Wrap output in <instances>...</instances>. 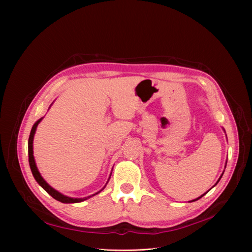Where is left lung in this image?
<instances>
[{
	"label": "left lung",
	"mask_w": 252,
	"mask_h": 252,
	"mask_svg": "<svg viewBox=\"0 0 252 252\" xmlns=\"http://www.w3.org/2000/svg\"><path fill=\"white\" fill-rule=\"evenodd\" d=\"M221 176H222V175H221ZM221 176H220V178H221ZM220 180H219V181H220ZM219 181H218V182H219ZM204 194H206V193H204ZM204 194H203V195H201L200 197H198V198H196V199H194V200H192V201H195V200H198V199H200V198H201L202 196H204Z\"/></svg>",
	"instance_id": "8db88e82"
}]
</instances>
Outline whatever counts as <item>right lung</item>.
Wrapping results in <instances>:
<instances>
[{"mask_svg":"<svg viewBox=\"0 0 252 252\" xmlns=\"http://www.w3.org/2000/svg\"><path fill=\"white\" fill-rule=\"evenodd\" d=\"M42 121L41 119H38V121L33 125L32 130H31V135H30V138H29V161H30V166H31V169H32V173L35 179V181L38 183L39 186H42V188H44L45 191H47L54 199L60 201V202H63V203H76V202H81V201H84L86 199H88V198H90L91 196L89 197H85V198H71V197H67V196H64L62 195L61 193H59L58 191L53 189L51 186H49V185L46 183V181L42 178V176L39 175L38 170L36 168V165H35V162H34V158H33V151H32V141H33V136H34V133H35V129H36V126L37 125L39 124V122ZM105 188V187H104ZM103 188V189H104ZM102 189V190H103ZM101 190V191H102ZM100 192V191H99ZM98 192V193H99ZM96 193V194H98ZM95 195V194H94ZM92 195V196H94Z\"/></svg>","mask_w":252,"mask_h":252,"instance_id":"1","label":"right lung"}]
</instances>
